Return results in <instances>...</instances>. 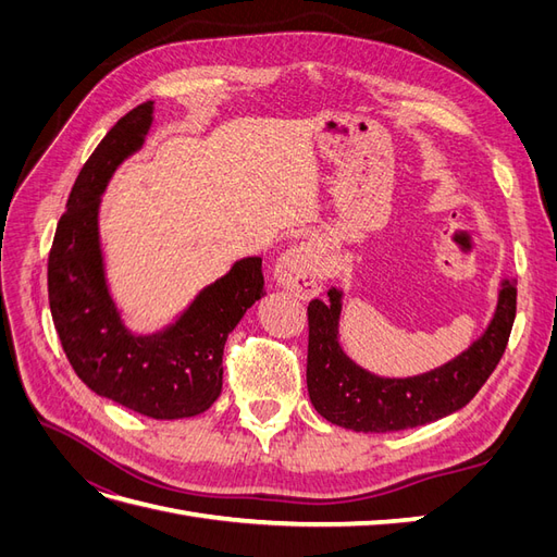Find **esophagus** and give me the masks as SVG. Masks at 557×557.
<instances>
[{
    "mask_svg": "<svg viewBox=\"0 0 557 557\" xmlns=\"http://www.w3.org/2000/svg\"><path fill=\"white\" fill-rule=\"evenodd\" d=\"M274 276L278 285L293 295L309 299L325 285V244L318 234H307L295 246L283 252L276 262Z\"/></svg>",
    "mask_w": 557,
    "mask_h": 557,
    "instance_id": "34e87169",
    "label": "esophagus"
}]
</instances>
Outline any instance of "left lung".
<instances>
[{"label": "left lung", "instance_id": "1", "mask_svg": "<svg viewBox=\"0 0 557 557\" xmlns=\"http://www.w3.org/2000/svg\"><path fill=\"white\" fill-rule=\"evenodd\" d=\"M327 297L309 305V397L320 416L352 432L409 430L460 411L495 372L516 318V283L504 278L493 320L474 344L425 374L391 379L346 356L339 344L344 293L330 288Z\"/></svg>", "mask_w": 557, "mask_h": 557}]
</instances>
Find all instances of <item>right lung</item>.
Segmentation results:
<instances>
[{
    "label": "right lung",
    "instance_id": "obj_1",
    "mask_svg": "<svg viewBox=\"0 0 557 557\" xmlns=\"http://www.w3.org/2000/svg\"><path fill=\"white\" fill-rule=\"evenodd\" d=\"M153 102L132 109L99 141L66 199L48 256V301L62 348L92 393L158 420L205 413L223 391V350L264 297L262 258H244L207 285L174 323L134 334L109 293L99 205L111 176L144 146Z\"/></svg>",
    "mask_w": 557,
    "mask_h": 557
}]
</instances>
